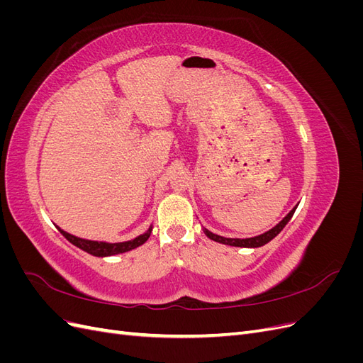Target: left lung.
<instances>
[{
  "mask_svg": "<svg viewBox=\"0 0 363 363\" xmlns=\"http://www.w3.org/2000/svg\"><path fill=\"white\" fill-rule=\"evenodd\" d=\"M296 206H298V204H296ZM296 206L292 208V211H291L286 216H284V218L281 219V221H280L277 225H274L271 230H268V232L262 233V235H259V236L239 239V238H224V236H219V235H215V233H212V232H208L207 228H203V232H204V235H206L208 239H212V240H215V242H219V244L232 245V247H242V248H259V247H262V245L268 244L269 240H272L274 238H276V236L281 232V230L284 228V225H286V224L291 221V218H292V215H294V212H295Z\"/></svg>",
  "mask_w": 363,
  "mask_h": 363,
  "instance_id": "obj_1",
  "label": "left lung"
}]
</instances>
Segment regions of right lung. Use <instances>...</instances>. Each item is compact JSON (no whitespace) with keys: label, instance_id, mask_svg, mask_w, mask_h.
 I'll use <instances>...</instances> for the list:
<instances>
[{"label":"right lung","instance_id":"1","mask_svg":"<svg viewBox=\"0 0 363 363\" xmlns=\"http://www.w3.org/2000/svg\"><path fill=\"white\" fill-rule=\"evenodd\" d=\"M59 232L67 238L69 242L75 247H79L80 250L89 252L92 256L96 257H108V256H116V255H123V252H127L130 250H135L138 247H140L142 244H145L151 232H152V225H150V228L147 230L145 233H142L139 236H136L135 239L125 240V242H101V240H91V239H83V238H77L74 235H69L68 232H65L60 227Z\"/></svg>","mask_w":363,"mask_h":363}]
</instances>
